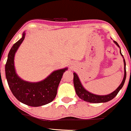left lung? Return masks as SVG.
<instances>
[{"label": "left lung", "mask_w": 131, "mask_h": 131, "mask_svg": "<svg viewBox=\"0 0 131 131\" xmlns=\"http://www.w3.org/2000/svg\"><path fill=\"white\" fill-rule=\"evenodd\" d=\"M117 45L119 48V46L118 44V42H116L115 41H113ZM119 52H120L121 56L123 58V63H124V76H123V79L122 80V83L119 85V86L114 91L111 92V94H108L107 95H97L94 94L93 93H91L88 90L84 88L83 85L81 84L79 79V77H78V74L75 72H74V88H75V92H76L77 95L79 96V97L81 100H84V101H86V102L89 103H106L107 101H109L112 100V99L116 97L118 93L119 92V90L122 89L124 83L125 81V79H126V63H125V61L123 57V56L122 55V52H121V49L119 50Z\"/></svg>", "instance_id": "8db88e82"}]
</instances>
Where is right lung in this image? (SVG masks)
I'll use <instances>...</instances> for the list:
<instances>
[{
    "label": "right lung",
    "mask_w": 131,
    "mask_h": 131,
    "mask_svg": "<svg viewBox=\"0 0 131 131\" xmlns=\"http://www.w3.org/2000/svg\"><path fill=\"white\" fill-rule=\"evenodd\" d=\"M26 33L9 50L5 66L6 78L13 96L20 102L31 107H40L52 102L57 95V88L63 73L68 68L52 72L45 79L38 82L23 80L16 73L14 64L15 53L24 41Z\"/></svg>",
    "instance_id": "add662e5"
}]
</instances>
